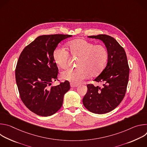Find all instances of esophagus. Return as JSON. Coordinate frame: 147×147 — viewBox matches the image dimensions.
<instances>
[{"instance_id":"34e87169","label":"esophagus","mask_w":147,"mask_h":147,"mask_svg":"<svg viewBox=\"0 0 147 147\" xmlns=\"http://www.w3.org/2000/svg\"><path fill=\"white\" fill-rule=\"evenodd\" d=\"M77 86H78V85H77V84H74L70 83V87H71L74 88V87H77Z\"/></svg>"}]
</instances>
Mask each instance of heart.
I'll return each mask as SVG.
<instances>
[{
    "label": "heart",
    "mask_w": 147,
    "mask_h": 147,
    "mask_svg": "<svg viewBox=\"0 0 147 147\" xmlns=\"http://www.w3.org/2000/svg\"><path fill=\"white\" fill-rule=\"evenodd\" d=\"M67 48L69 53L64 48L55 49L53 52L55 63L59 67L65 69L67 65L69 53L78 57V67L62 71L61 78L63 80L78 84L89 76L96 77L102 71L108 57V50L104 45H95L86 39H77L69 42Z\"/></svg>",
    "instance_id": "heart-1"
}]
</instances>
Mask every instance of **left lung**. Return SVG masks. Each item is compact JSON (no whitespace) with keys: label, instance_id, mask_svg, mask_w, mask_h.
<instances>
[{"label":"left lung","instance_id":"obj_1","mask_svg":"<svg viewBox=\"0 0 147 147\" xmlns=\"http://www.w3.org/2000/svg\"><path fill=\"white\" fill-rule=\"evenodd\" d=\"M88 37L101 40L107 48L108 57L106 67L94 80L102 83V86L88 84L82 102L89 111L104 114L115 109L123 99L129 81V66L124 48L115 38L105 34Z\"/></svg>","mask_w":147,"mask_h":147}]
</instances>
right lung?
Returning <instances> with one entry per match:
<instances>
[{"label":"right lung","instance_id":"add662e5","mask_svg":"<svg viewBox=\"0 0 147 147\" xmlns=\"http://www.w3.org/2000/svg\"><path fill=\"white\" fill-rule=\"evenodd\" d=\"M71 35H41L24 48L15 70L16 80L21 99L33 113L49 116L61 107L65 94L70 90L69 82L52 86L57 80L58 68L53 52L61 40Z\"/></svg>","mask_w":147,"mask_h":147}]
</instances>
